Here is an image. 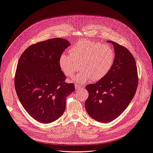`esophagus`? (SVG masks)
I'll return each instance as SVG.
<instances>
[{
  "label": "esophagus",
  "mask_w": 153,
  "mask_h": 153,
  "mask_svg": "<svg viewBox=\"0 0 153 153\" xmlns=\"http://www.w3.org/2000/svg\"><path fill=\"white\" fill-rule=\"evenodd\" d=\"M75 87L76 90H80V89H82V88H83V87H82V86L78 85H77V84L75 85Z\"/></svg>",
  "instance_id": "esophagus-1"
}]
</instances>
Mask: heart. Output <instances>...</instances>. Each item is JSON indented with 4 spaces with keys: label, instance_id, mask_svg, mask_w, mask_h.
<instances>
[{
    "label": "heart",
    "instance_id": "obj_1",
    "mask_svg": "<svg viewBox=\"0 0 153 153\" xmlns=\"http://www.w3.org/2000/svg\"><path fill=\"white\" fill-rule=\"evenodd\" d=\"M70 53L60 56V68L65 76L70 77L79 70V63H81L83 70L74 78L80 83L103 79L110 73L115 62V53L111 47L89 40L76 42L70 48Z\"/></svg>",
    "mask_w": 153,
    "mask_h": 153
}]
</instances>
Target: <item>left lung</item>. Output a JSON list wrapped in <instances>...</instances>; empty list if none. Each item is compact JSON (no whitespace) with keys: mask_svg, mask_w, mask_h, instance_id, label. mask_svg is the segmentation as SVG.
Returning <instances> with one entry per match:
<instances>
[{"mask_svg":"<svg viewBox=\"0 0 153 153\" xmlns=\"http://www.w3.org/2000/svg\"><path fill=\"white\" fill-rule=\"evenodd\" d=\"M115 62L110 73L94 84L86 85L85 108L98 122H110L123 112L133 98L138 85L134 58L125 47L113 41Z\"/></svg>","mask_w":153,"mask_h":153,"instance_id":"obj_1","label":"left lung"}]
</instances>
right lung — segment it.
Wrapping results in <instances>:
<instances>
[{
    "mask_svg": "<svg viewBox=\"0 0 153 153\" xmlns=\"http://www.w3.org/2000/svg\"><path fill=\"white\" fill-rule=\"evenodd\" d=\"M70 45L55 38L28 47L20 56L15 75V88L21 104L37 121L50 123L59 119L66 107L67 97L75 91L65 82L59 60Z\"/></svg>",
    "mask_w": 153,
    "mask_h": 153,
    "instance_id": "1",
    "label": "right lung"
}]
</instances>
